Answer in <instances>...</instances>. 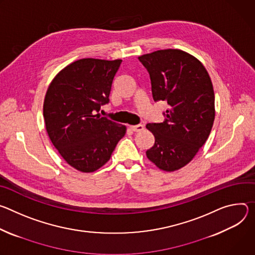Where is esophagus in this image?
<instances>
[{"label": "esophagus", "mask_w": 255, "mask_h": 255, "mask_svg": "<svg viewBox=\"0 0 255 255\" xmlns=\"http://www.w3.org/2000/svg\"><path fill=\"white\" fill-rule=\"evenodd\" d=\"M129 128H130V129H131V130H133V131H140V130H143V129H144V126H143V125L130 126Z\"/></svg>", "instance_id": "obj_1"}]
</instances>
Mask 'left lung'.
<instances>
[{
	"label": "left lung",
	"mask_w": 255,
	"mask_h": 255,
	"mask_svg": "<svg viewBox=\"0 0 255 255\" xmlns=\"http://www.w3.org/2000/svg\"><path fill=\"white\" fill-rule=\"evenodd\" d=\"M148 70L154 101H167L166 119L146 128L155 136L147 158L163 171L187 165L206 143L215 121V93L205 66L180 49L138 56Z\"/></svg>",
	"instance_id": "8db88e82"
}]
</instances>
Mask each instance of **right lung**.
I'll list each match as a JSON object with an SVG mask.
<instances>
[{"mask_svg":"<svg viewBox=\"0 0 255 255\" xmlns=\"http://www.w3.org/2000/svg\"><path fill=\"white\" fill-rule=\"evenodd\" d=\"M122 60L81 59L61 70L50 82L43 118L52 145L78 171L94 172L105 165L127 127L100 117L108 103Z\"/></svg>","mask_w":255,"mask_h":255,"instance_id":"right-lung-1","label":"right lung"}]
</instances>
